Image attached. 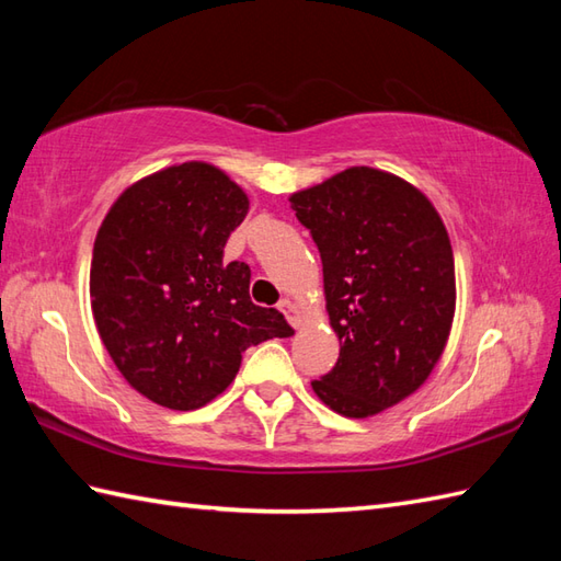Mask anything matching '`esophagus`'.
I'll list each match as a JSON object with an SVG mask.
<instances>
[{"label": "esophagus", "mask_w": 561, "mask_h": 561, "mask_svg": "<svg viewBox=\"0 0 561 561\" xmlns=\"http://www.w3.org/2000/svg\"><path fill=\"white\" fill-rule=\"evenodd\" d=\"M277 308H279V311L284 313V318H287L294 328L299 325V308H296V306H294L289 299H282Z\"/></svg>", "instance_id": "esophagus-1"}]
</instances>
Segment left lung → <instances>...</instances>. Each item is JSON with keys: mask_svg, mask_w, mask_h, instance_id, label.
Here are the masks:
<instances>
[{"mask_svg": "<svg viewBox=\"0 0 561 561\" xmlns=\"http://www.w3.org/2000/svg\"><path fill=\"white\" fill-rule=\"evenodd\" d=\"M323 260L340 359L313 380L337 414L364 420L420 388L444 354L456 313L448 231L420 190L354 165L289 197Z\"/></svg>", "mask_w": 561, "mask_h": 561, "instance_id": "8db88e82", "label": "left lung"}]
</instances>
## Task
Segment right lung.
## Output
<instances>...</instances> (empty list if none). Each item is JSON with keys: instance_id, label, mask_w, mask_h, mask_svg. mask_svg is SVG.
<instances>
[{"instance_id": "add662e5", "label": "right lung", "mask_w": 561, "mask_h": 561, "mask_svg": "<svg viewBox=\"0 0 561 561\" xmlns=\"http://www.w3.org/2000/svg\"><path fill=\"white\" fill-rule=\"evenodd\" d=\"M248 197L224 171L187 161L115 199L91 260V308L117 371L169 410H197L231 386L241 354L291 328L250 301V267L224 262Z\"/></svg>"}]
</instances>
